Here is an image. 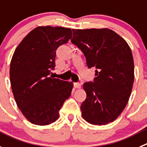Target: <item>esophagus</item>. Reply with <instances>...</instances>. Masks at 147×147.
Listing matches in <instances>:
<instances>
[{"mask_svg": "<svg viewBox=\"0 0 147 147\" xmlns=\"http://www.w3.org/2000/svg\"><path fill=\"white\" fill-rule=\"evenodd\" d=\"M74 86L75 88H81V84L80 83H74Z\"/></svg>", "mask_w": 147, "mask_h": 147, "instance_id": "1", "label": "esophagus"}]
</instances>
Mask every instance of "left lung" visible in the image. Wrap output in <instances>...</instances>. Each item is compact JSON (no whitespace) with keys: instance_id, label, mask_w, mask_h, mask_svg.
<instances>
[{"instance_id":"8db88e82","label":"left lung","mask_w":147,"mask_h":147,"mask_svg":"<svg viewBox=\"0 0 147 147\" xmlns=\"http://www.w3.org/2000/svg\"><path fill=\"white\" fill-rule=\"evenodd\" d=\"M71 42L84 53L88 68H96L94 83L83 84L86 98L82 116L88 123H112L127 105L134 81L131 49L125 40L107 28L75 30Z\"/></svg>"}]
</instances>
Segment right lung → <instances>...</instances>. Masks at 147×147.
I'll return each mask as SVG.
<instances>
[{
  "mask_svg": "<svg viewBox=\"0 0 147 147\" xmlns=\"http://www.w3.org/2000/svg\"><path fill=\"white\" fill-rule=\"evenodd\" d=\"M72 35L70 28L40 26L30 31L15 49L10 64V81L14 99L28 121L47 125L59 117L72 82L50 76L56 51Z\"/></svg>",
  "mask_w": 147,
  "mask_h": 147,
  "instance_id": "right-lung-1",
  "label": "right lung"
}]
</instances>
